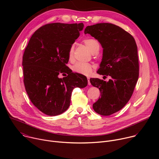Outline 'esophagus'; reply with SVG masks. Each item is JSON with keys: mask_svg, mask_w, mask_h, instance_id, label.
<instances>
[{"mask_svg": "<svg viewBox=\"0 0 159 159\" xmlns=\"http://www.w3.org/2000/svg\"><path fill=\"white\" fill-rule=\"evenodd\" d=\"M87 81H88V84L89 85H90V77H87Z\"/></svg>", "mask_w": 159, "mask_h": 159, "instance_id": "1", "label": "esophagus"}]
</instances>
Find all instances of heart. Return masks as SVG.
<instances>
[{
  "label": "heart",
  "instance_id": "1",
  "mask_svg": "<svg viewBox=\"0 0 159 159\" xmlns=\"http://www.w3.org/2000/svg\"><path fill=\"white\" fill-rule=\"evenodd\" d=\"M84 43L87 47L93 54L98 53L100 49V43L99 42L93 38H87L84 40ZM74 46L72 44L70 47L69 50V59L70 60H72L74 56ZM93 66L88 63H83L79 62L75 64L73 67L72 70L74 72L80 74L84 75H89L92 72Z\"/></svg>",
  "mask_w": 159,
  "mask_h": 159
}]
</instances>
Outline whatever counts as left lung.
Segmentation results:
<instances>
[{
	"mask_svg": "<svg viewBox=\"0 0 159 159\" xmlns=\"http://www.w3.org/2000/svg\"><path fill=\"white\" fill-rule=\"evenodd\" d=\"M84 33L98 39L103 48L97 72L110 79L91 78L90 82L101 93L93 104L94 110L101 115L109 116L121 110L133 94L139 76L137 44L129 33L111 23L88 26Z\"/></svg>",
	"mask_w": 159,
	"mask_h": 159,
	"instance_id": "1",
	"label": "left lung"
}]
</instances>
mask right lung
<instances>
[{"mask_svg": "<svg viewBox=\"0 0 159 159\" xmlns=\"http://www.w3.org/2000/svg\"><path fill=\"white\" fill-rule=\"evenodd\" d=\"M84 24L60 22L44 25L31 37L22 57L24 84L32 103L44 114L57 116L70 104L75 87L87 85L84 75L66 66L69 50L84 28ZM68 75L59 78L60 73Z\"/></svg>", "mask_w": 159, "mask_h": 159, "instance_id": "1", "label": "right lung"}]
</instances>
